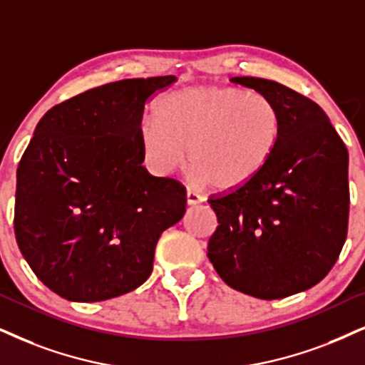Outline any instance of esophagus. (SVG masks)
Here are the masks:
<instances>
[{
    "label": "esophagus",
    "mask_w": 365,
    "mask_h": 365,
    "mask_svg": "<svg viewBox=\"0 0 365 365\" xmlns=\"http://www.w3.org/2000/svg\"><path fill=\"white\" fill-rule=\"evenodd\" d=\"M200 202H204V197H202L200 193H197L195 190H192V188H187V204L197 205L200 204Z\"/></svg>",
    "instance_id": "34e87169"
}]
</instances>
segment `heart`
Returning <instances> with one entry per match:
<instances>
[{
  "label": "heart",
  "mask_w": 365,
  "mask_h": 365,
  "mask_svg": "<svg viewBox=\"0 0 365 365\" xmlns=\"http://www.w3.org/2000/svg\"><path fill=\"white\" fill-rule=\"evenodd\" d=\"M283 119L273 101L237 87L193 86L170 92L140 126L148 167L170 175L185 167L190 150L197 177L215 188L251 182L278 148Z\"/></svg>",
  "instance_id": "heart-1"
}]
</instances>
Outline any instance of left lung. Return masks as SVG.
I'll return each instance as SVG.
<instances>
[{"label": "left lung", "mask_w": 365, "mask_h": 365, "mask_svg": "<svg viewBox=\"0 0 365 365\" xmlns=\"http://www.w3.org/2000/svg\"><path fill=\"white\" fill-rule=\"evenodd\" d=\"M230 81L273 101L283 131L259 175L207 200L217 215L207 256L230 288L286 298L320 283L339 259L349 225V151L312 99L259 77Z\"/></svg>", "instance_id": "left-lung-1"}]
</instances>
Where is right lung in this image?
<instances>
[{
    "label": "right lung",
    "instance_id": "obj_1",
    "mask_svg": "<svg viewBox=\"0 0 365 365\" xmlns=\"http://www.w3.org/2000/svg\"><path fill=\"white\" fill-rule=\"evenodd\" d=\"M173 76L124 79L53 106L16 170L15 236L41 283L103 302L145 283L156 242L185 214V187L143 167L145 104Z\"/></svg>",
    "mask_w": 365,
    "mask_h": 365
}]
</instances>
